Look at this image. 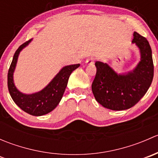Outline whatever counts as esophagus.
<instances>
[{
	"mask_svg": "<svg viewBox=\"0 0 158 158\" xmlns=\"http://www.w3.org/2000/svg\"><path fill=\"white\" fill-rule=\"evenodd\" d=\"M94 61H95V59H94V57H89L86 60V64L88 65H91L92 64V63H94Z\"/></svg>",
	"mask_w": 158,
	"mask_h": 158,
	"instance_id": "1",
	"label": "esophagus"
}]
</instances>
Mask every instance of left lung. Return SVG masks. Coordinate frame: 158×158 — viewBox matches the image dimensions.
<instances>
[{
  "label": "left lung",
  "mask_w": 158,
  "mask_h": 158,
  "mask_svg": "<svg viewBox=\"0 0 158 158\" xmlns=\"http://www.w3.org/2000/svg\"><path fill=\"white\" fill-rule=\"evenodd\" d=\"M132 43L140 49L141 61L132 71L117 74L106 63L95 62L96 74L92 90L103 107L122 111L133 107L145 95L154 77L152 51L145 37L135 32Z\"/></svg>",
  "instance_id": "left-lung-1"
}]
</instances>
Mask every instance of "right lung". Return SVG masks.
Segmentation results:
<instances>
[{"label":"right lung","instance_id":"1","mask_svg":"<svg viewBox=\"0 0 158 158\" xmlns=\"http://www.w3.org/2000/svg\"><path fill=\"white\" fill-rule=\"evenodd\" d=\"M31 40H30L25 42L16 50L8 70L7 86L11 98L18 107L31 115L41 116L50 112L58 106L67 86L69 76L80 64L79 63L64 66L48 85L40 92L30 95L22 93L17 90L14 85L13 75L19 53Z\"/></svg>","mask_w":158,"mask_h":158}]
</instances>
